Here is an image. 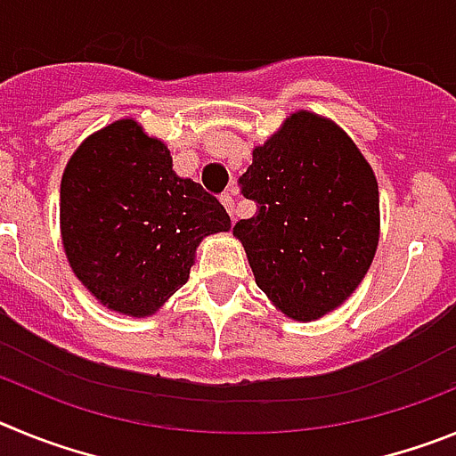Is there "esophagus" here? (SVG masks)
Returning <instances> with one entry per match:
<instances>
[{
    "instance_id": "1",
    "label": "esophagus",
    "mask_w": 456,
    "mask_h": 456,
    "mask_svg": "<svg viewBox=\"0 0 456 456\" xmlns=\"http://www.w3.org/2000/svg\"><path fill=\"white\" fill-rule=\"evenodd\" d=\"M221 203H224V208L228 209V215H231V219L235 221V193H232V191L221 193Z\"/></svg>"
}]
</instances>
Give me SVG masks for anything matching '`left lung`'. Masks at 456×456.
Returning <instances> with one entry per match:
<instances>
[{"mask_svg": "<svg viewBox=\"0 0 456 456\" xmlns=\"http://www.w3.org/2000/svg\"><path fill=\"white\" fill-rule=\"evenodd\" d=\"M240 191L257 209L232 232L278 310L317 320L358 288L379 244V187L338 125L308 111L289 116L253 151Z\"/></svg>", "mask_w": 456, "mask_h": 456, "instance_id": "left-lung-1", "label": "left lung"}]
</instances>
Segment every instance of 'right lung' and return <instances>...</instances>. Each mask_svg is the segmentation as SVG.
Here are the masks:
<instances>
[{
    "label": "right lung",
    "mask_w": 456,
    "mask_h": 456,
    "mask_svg": "<svg viewBox=\"0 0 456 456\" xmlns=\"http://www.w3.org/2000/svg\"><path fill=\"white\" fill-rule=\"evenodd\" d=\"M231 228L224 205L173 173L162 141L125 118L88 136L61 180L68 263L107 308L152 315L189 278L205 235Z\"/></svg>",
    "instance_id": "obj_1"
}]
</instances>
